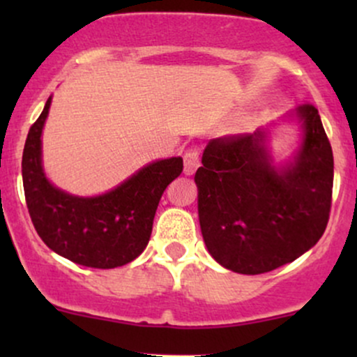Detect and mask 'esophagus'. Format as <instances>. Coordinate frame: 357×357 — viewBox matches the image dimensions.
<instances>
[{"label":"esophagus","instance_id":"esophagus-1","mask_svg":"<svg viewBox=\"0 0 357 357\" xmlns=\"http://www.w3.org/2000/svg\"><path fill=\"white\" fill-rule=\"evenodd\" d=\"M184 159V174H192L199 166V151L196 147L188 149L183 155Z\"/></svg>","mask_w":357,"mask_h":357}]
</instances>
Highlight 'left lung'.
I'll list each match as a JSON object with an SVG mask.
<instances>
[{
  "instance_id": "left-lung-1",
  "label": "left lung",
  "mask_w": 357,
  "mask_h": 357,
  "mask_svg": "<svg viewBox=\"0 0 357 357\" xmlns=\"http://www.w3.org/2000/svg\"><path fill=\"white\" fill-rule=\"evenodd\" d=\"M304 139L294 161L272 165L265 132L211 139L195 174L203 240L233 272L258 275L317 243L333 203L334 158L312 104L296 109Z\"/></svg>"
}]
</instances>
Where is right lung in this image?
<instances>
[{"label": "right lung", "instance_id": "add662e5", "mask_svg": "<svg viewBox=\"0 0 357 357\" xmlns=\"http://www.w3.org/2000/svg\"><path fill=\"white\" fill-rule=\"evenodd\" d=\"M52 97L30 127L24 142L22 174L28 213L48 248L73 264L116 268L144 252L153 231L159 199L183 171L181 158L151 162L93 198H80L48 181L42 166V130Z\"/></svg>", "mask_w": 357, "mask_h": 357}]
</instances>
